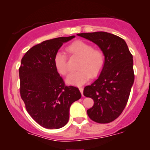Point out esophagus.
I'll list each match as a JSON object with an SVG mask.
<instances>
[{"label": "esophagus", "instance_id": "1", "mask_svg": "<svg viewBox=\"0 0 150 150\" xmlns=\"http://www.w3.org/2000/svg\"><path fill=\"white\" fill-rule=\"evenodd\" d=\"M79 89H80L81 94H82V95L83 96V87H79Z\"/></svg>", "mask_w": 150, "mask_h": 150}]
</instances>
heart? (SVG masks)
<instances>
[{"instance_id":"b5f03b06","label":"heart","mask_w":150,"mask_h":150,"mask_svg":"<svg viewBox=\"0 0 150 150\" xmlns=\"http://www.w3.org/2000/svg\"><path fill=\"white\" fill-rule=\"evenodd\" d=\"M67 51L70 56H77L80 60L77 64L78 70L72 73L67 78L70 85L80 86L85 84L90 77L99 75L105 65V54L102 50L94 49V46L83 41H75L67 47ZM53 63L57 71L62 75L70 73L68 58L63 52L56 53Z\"/></svg>"}]
</instances>
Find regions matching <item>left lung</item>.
Masks as SVG:
<instances>
[{
  "label": "left lung",
  "instance_id": "left-lung-1",
  "mask_svg": "<svg viewBox=\"0 0 150 150\" xmlns=\"http://www.w3.org/2000/svg\"><path fill=\"white\" fill-rule=\"evenodd\" d=\"M77 35L94 42L105 54V65L100 75L83 94L94 100L87 115L94 122L108 123L121 114L128 102L134 82L133 59L122 38L105 32Z\"/></svg>",
  "mask_w": 150,
  "mask_h": 150
}]
</instances>
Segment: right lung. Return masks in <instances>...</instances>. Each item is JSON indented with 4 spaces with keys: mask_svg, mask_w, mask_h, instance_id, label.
Segmentation results:
<instances>
[{
    "mask_svg": "<svg viewBox=\"0 0 150 150\" xmlns=\"http://www.w3.org/2000/svg\"><path fill=\"white\" fill-rule=\"evenodd\" d=\"M74 37L44 41L31 48L22 58L20 96L29 114L45 128L58 129L66 125L70 106L81 98L77 87L65 85L53 63L63 43Z\"/></svg>",
    "mask_w": 150,
    "mask_h": 150,
    "instance_id": "obj_1",
    "label": "right lung"
}]
</instances>
